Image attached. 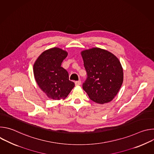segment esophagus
I'll list each match as a JSON object with an SVG mask.
<instances>
[{
    "mask_svg": "<svg viewBox=\"0 0 154 154\" xmlns=\"http://www.w3.org/2000/svg\"><path fill=\"white\" fill-rule=\"evenodd\" d=\"M75 86H80L81 85V81L79 80V81L75 82Z\"/></svg>",
    "mask_w": 154,
    "mask_h": 154,
    "instance_id": "34e87169",
    "label": "esophagus"
}]
</instances>
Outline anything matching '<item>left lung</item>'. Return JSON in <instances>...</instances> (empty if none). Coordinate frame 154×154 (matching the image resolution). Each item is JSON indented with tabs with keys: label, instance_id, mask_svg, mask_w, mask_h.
Segmentation results:
<instances>
[{
	"label": "left lung",
	"instance_id": "obj_1",
	"mask_svg": "<svg viewBox=\"0 0 154 154\" xmlns=\"http://www.w3.org/2000/svg\"><path fill=\"white\" fill-rule=\"evenodd\" d=\"M88 77L83 89L93 102H111L119 92L124 79L122 65L112 52L99 48L81 52Z\"/></svg>",
	"mask_w": 154,
	"mask_h": 154
}]
</instances>
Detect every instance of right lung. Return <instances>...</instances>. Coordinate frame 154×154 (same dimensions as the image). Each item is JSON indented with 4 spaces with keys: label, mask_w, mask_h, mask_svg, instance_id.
<instances>
[{
    "label": "right lung",
    "mask_w": 154,
    "mask_h": 154,
    "mask_svg": "<svg viewBox=\"0 0 154 154\" xmlns=\"http://www.w3.org/2000/svg\"><path fill=\"white\" fill-rule=\"evenodd\" d=\"M68 52L59 48L44 51L33 64L34 77L39 88L50 99H64L74 87L67 71L61 66Z\"/></svg>",
    "instance_id": "right-lung-1"
}]
</instances>
